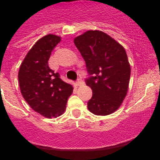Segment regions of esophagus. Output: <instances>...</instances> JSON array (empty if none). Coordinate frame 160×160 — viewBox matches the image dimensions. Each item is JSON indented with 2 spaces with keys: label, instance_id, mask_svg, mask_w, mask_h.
Returning <instances> with one entry per match:
<instances>
[{
  "label": "esophagus",
  "instance_id": "34e87169",
  "mask_svg": "<svg viewBox=\"0 0 160 160\" xmlns=\"http://www.w3.org/2000/svg\"><path fill=\"white\" fill-rule=\"evenodd\" d=\"M84 85V81H83L81 79H79V80L75 82V85H76V86H81V85Z\"/></svg>",
  "mask_w": 160,
  "mask_h": 160
}]
</instances>
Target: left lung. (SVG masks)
Wrapping results in <instances>:
<instances>
[{"mask_svg":"<svg viewBox=\"0 0 160 160\" xmlns=\"http://www.w3.org/2000/svg\"><path fill=\"white\" fill-rule=\"evenodd\" d=\"M91 77L86 85L92 90L88 109L108 115L119 109L129 90L130 78L126 51L111 36L100 31H87L74 39Z\"/></svg>","mask_w":160,"mask_h":160,"instance_id":"8db88e82","label":"left lung"}]
</instances>
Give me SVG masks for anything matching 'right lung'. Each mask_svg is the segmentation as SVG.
<instances>
[{"instance_id":"add662e5","label":"right lung","mask_w":160,"mask_h":160,"mask_svg":"<svg viewBox=\"0 0 160 160\" xmlns=\"http://www.w3.org/2000/svg\"><path fill=\"white\" fill-rule=\"evenodd\" d=\"M48 34L36 41L21 63L18 80L21 95L31 109L42 116L56 118L65 112L73 86L64 82L48 65L51 54L61 41Z\"/></svg>"}]
</instances>
